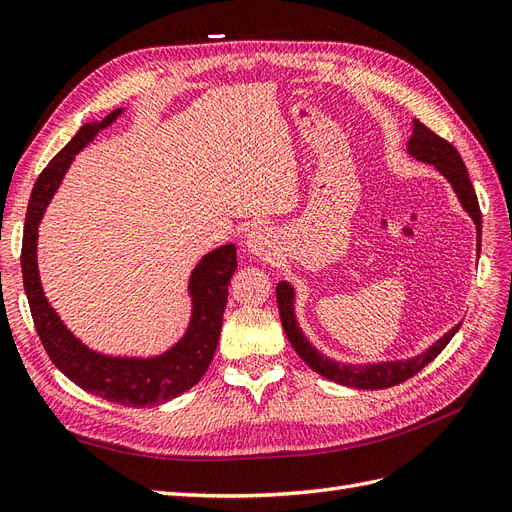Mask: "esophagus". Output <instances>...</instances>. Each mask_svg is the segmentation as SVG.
Segmentation results:
<instances>
[{
  "label": "esophagus",
  "mask_w": 512,
  "mask_h": 512,
  "mask_svg": "<svg viewBox=\"0 0 512 512\" xmlns=\"http://www.w3.org/2000/svg\"><path fill=\"white\" fill-rule=\"evenodd\" d=\"M247 250L256 256H271L275 252V235L269 228H256L247 237Z\"/></svg>",
  "instance_id": "obj_1"
}]
</instances>
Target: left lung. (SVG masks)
<instances>
[{
    "label": "left lung",
    "instance_id": "left-lung-1",
    "mask_svg": "<svg viewBox=\"0 0 512 512\" xmlns=\"http://www.w3.org/2000/svg\"><path fill=\"white\" fill-rule=\"evenodd\" d=\"M408 153L416 160L427 162L436 166L440 173L453 183V188L461 200L463 209H466L472 220L476 222L478 235H480V207H478V198L472 188V181L468 175V168L463 164L459 151L446 141V138L438 136L436 132H431L425 123L414 119V132L408 143ZM277 294V307H280V318H282V327L290 339L292 348L297 350L301 359L312 367L316 374L329 378L333 382H339L344 386H354V389H389V386L406 382L414 374H418L425 365H429L436 356L446 348V344L451 342V337L457 333L459 327L448 331L440 342L433 344L425 354L416 356V359L410 361H397V363H380V365H342L335 363L327 356H322L316 352L314 346H309L307 339L303 337L301 329L297 327V320H294L292 312V288L286 282H280L275 288Z\"/></svg>",
    "mask_w": 512,
    "mask_h": 512
}]
</instances>
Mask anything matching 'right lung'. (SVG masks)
Here are the masks:
<instances>
[{
    "mask_svg": "<svg viewBox=\"0 0 512 512\" xmlns=\"http://www.w3.org/2000/svg\"><path fill=\"white\" fill-rule=\"evenodd\" d=\"M119 113L121 111L117 108L111 115H106L102 123H85L36 179L25 215L21 269L25 294L40 342L61 374L70 378L76 386H81L83 391L113 401V404L145 408L179 397L205 376L213 361L215 348H218L228 301V284L237 269V247L224 245L200 260L190 280V292L194 299L190 329L173 350L156 356V359H111V356L96 354L85 348L64 327V322L46 303L40 286L36 265L38 224L76 153L96 136L98 130L111 126Z\"/></svg>",
    "mask_w": 512,
    "mask_h": 512,
    "instance_id": "1",
    "label": "right lung"
}]
</instances>
